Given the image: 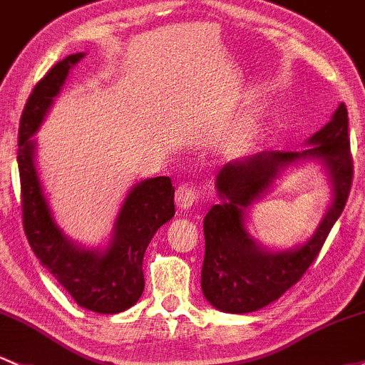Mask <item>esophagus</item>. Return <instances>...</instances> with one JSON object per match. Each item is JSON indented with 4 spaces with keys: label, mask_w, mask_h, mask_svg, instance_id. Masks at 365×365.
Listing matches in <instances>:
<instances>
[{
    "label": "esophagus",
    "mask_w": 365,
    "mask_h": 365,
    "mask_svg": "<svg viewBox=\"0 0 365 365\" xmlns=\"http://www.w3.org/2000/svg\"><path fill=\"white\" fill-rule=\"evenodd\" d=\"M200 193L193 184H179L178 190H175V202H178L179 209L187 210L198 202Z\"/></svg>",
    "instance_id": "34e87169"
}]
</instances>
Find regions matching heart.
<instances>
[{
    "label": "heart",
    "instance_id": "1",
    "mask_svg": "<svg viewBox=\"0 0 365 365\" xmlns=\"http://www.w3.org/2000/svg\"><path fill=\"white\" fill-rule=\"evenodd\" d=\"M264 123V111L261 108H252L242 116L233 127H230L221 137V148L228 153H242L252 144Z\"/></svg>",
    "mask_w": 365,
    "mask_h": 365
}]
</instances>
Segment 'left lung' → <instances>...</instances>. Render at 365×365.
<instances>
[{"mask_svg":"<svg viewBox=\"0 0 365 365\" xmlns=\"http://www.w3.org/2000/svg\"><path fill=\"white\" fill-rule=\"evenodd\" d=\"M299 151H261L231 160L215 175L219 203L203 219L205 257L202 291L225 313L257 312L291 289L315 261L325 238L346 205L354 163L348 137V111L341 103L329 123ZM303 163L320 165L331 187L323 221L303 245L269 250L246 228V212L272 189L278 178Z\"/></svg>","mask_w":365,"mask_h":365,"instance_id":"left-lung-1","label":"left lung"}]
</instances>
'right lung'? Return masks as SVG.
Segmentation results:
<instances>
[{
	"instance_id": "add662e5",
	"label": "right lung",
	"mask_w": 365,
	"mask_h": 365,
	"mask_svg": "<svg viewBox=\"0 0 365 365\" xmlns=\"http://www.w3.org/2000/svg\"><path fill=\"white\" fill-rule=\"evenodd\" d=\"M83 57L85 53L80 52L57 62L27 99L19 128L17 155L22 214L34 256L78 307L113 315L134 307L144 291V252L160 226L174 217V186L165 175L134 184L103 247L78 244L58 226L38 172L34 134L56 103L69 71Z\"/></svg>"
}]
</instances>
